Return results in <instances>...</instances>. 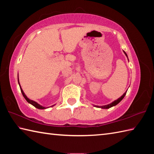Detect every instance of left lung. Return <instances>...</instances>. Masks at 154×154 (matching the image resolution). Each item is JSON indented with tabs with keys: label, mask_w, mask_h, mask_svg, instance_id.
<instances>
[{
	"label": "left lung",
	"mask_w": 154,
	"mask_h": 154,
	"mask_svg": "<svg viewBox=\"0 0 154 154\" xmlns=\"http://www.w3.org/2000/svg\"><path fill=\"white\" fill-rule=\"evenodd\" d=\"M124 54H125V55L127 56V54H126V52L124 51ZM127 57H128V56H127ZM126 94V92L124 93L123 94V95H122V97H120L119 98V99H118L117 100H114V102H112V103H110V104H108V105L101 106H97V107H99V108H101V109H109V108H110V107H112V106H115V105H116L117 104H119V103L120 102V101L123 99V98H124V97H125Z\"/></svg>",
	"instance_id": "obj_1"
}]
</instances>
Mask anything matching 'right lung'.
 Wrapping results in <instances>:
<instances>
[{
	"instance_id": "obj_1",
	"label": "right lung",
	"mask_w": 154,
	"mask_h": 154,
	"mask_svg": "<svg viewBox=\"0 0 154 154\" xmlns=\"http://www.w3.org/2000/svg\"><path fill=\"white\" fill-rule=\"evenodd\" d=\"M18 83H19V81H18ZM19 85H20V83H19ZM20 90H21V92H22V95H23V97H24L25 98V99L27 100V102H28V103H30V104H32V105H33L34 106H35V108H37V109H45V107H44V106H42L40 105V104H38L37 103H35V101H33V100H30V99H29L26 96V94H24V93L23 92V91H22V88H21L20 85Z\"/></svg>"
}]
</instances>
